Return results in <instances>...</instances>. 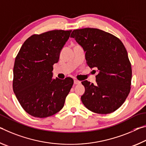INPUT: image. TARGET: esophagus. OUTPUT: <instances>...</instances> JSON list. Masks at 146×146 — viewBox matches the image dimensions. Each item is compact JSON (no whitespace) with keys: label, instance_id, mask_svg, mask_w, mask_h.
<instances>
[{"label":"esophagus","instance_id":"obj_1","mask_svg":"<svg viewBox=\"0 0 146 146\" xmlns=\"http://www.w3.org/2000/svg\"><path fill=\"white\" fill-rule=\"evenodd\" d=\"M74 83L75 85H78V84H80V81L77 80H74Z\"/></svg>","mask_w":146,"mask_h":146}]
</instances>
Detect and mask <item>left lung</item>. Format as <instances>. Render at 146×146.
<instances>
[{"instance_id":"8db88e82","label":"left lung","mask_w":146,"mask_h":146,"mask_svg":"<svg viewBox=\"0 0 146 146\" xmlns=\"http://www.w3.org/2000/svg\"><path fill=\"white\" fill-rule=\"evenodd\" d=\"M70 37L84 49L88 66L99 72L95 85L87 80L82 82L85 89L81 97L83 105L95 113H113L131 90L132 69L123 44L111 33L97 28L74 30Z\"/></svg>"}]
</instances>
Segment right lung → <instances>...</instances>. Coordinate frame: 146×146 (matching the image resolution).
<instances>
[{
    "instance_id": "right-lung-1",
    "label": "right lung",
    "mask_w": 146,
    "mask_h": 146,
    "mask_svg": "<svg viewBox=\"0 0 146 146\" xmlns=\"http://www.w3.org/2000/svg\"><path fill=\"white\" fill-rule=\"evenodd\" d=\"M72 30H55L33 34L17 55L13 89L23 109L37 118H46L61 111L72 87V78L52 79L54 63Z\"/></svg>"
}]
</instances>
